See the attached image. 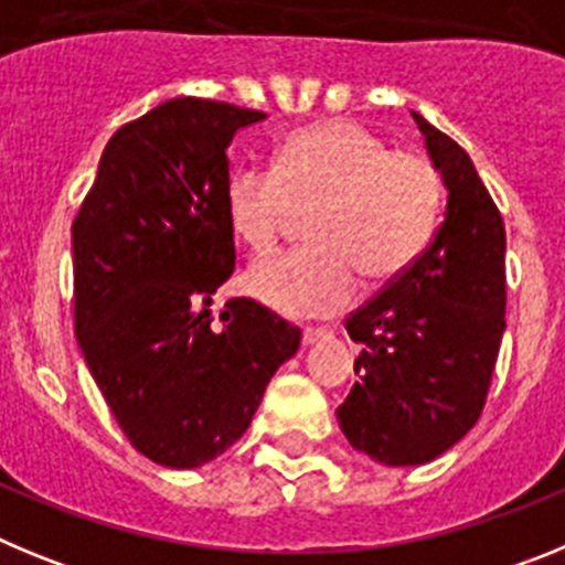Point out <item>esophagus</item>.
<instances>
[{
  "instance_id": "34e87169",
  "label": "esophagus",
  "mask_w": 565,
  "mask_h": 565,
  "mask_svg": "<svg viewBox=\"0 0 565 565\" xmlns=\"http://www.w3.org/2000/svg\"><path fill=\"white\" fill-rule=\"evenodd\" d=\"M328 328H306V331H302V344H313V342H319V339H326L328 337Z\"/></svg>"
}]
</instances>
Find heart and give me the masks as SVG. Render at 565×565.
I'll list each match as a JSON object with an SVG mask.
<instances>
[{"instance_id": "b5f03b06", "label": "heart", "mask_w": 565, "mask_h": 565, "mask_svg": "<svg viewBox=\"0 0 565 565\" xmlns=\"http://www.w3.org/2000/svg\"><path fill=\"white\" fill-rule=\"evenodd\" d=\"M441 178L430 158L391 149L382 135L331 118L282 138L271 172L237 167L223 214L239 246L266 254L294 212H307L306 246L254 263L243 288L286 317H331L367 286L398 277L430 243Z\"/></svg>"}]
</instances>
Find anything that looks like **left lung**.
I'll use <instances>...</instances> for the list:
<instances>
[{
  "label": "left lung",
  "instance_id": "left-lung-1",
  "mask_svg": "<svg viewBox=\"0 0 565 565\" xmlns=\"http://www.w3.org/2000/svg\"><path fill=\"white\" fill-rule=\"evenodd\" d=\"M447 186L436 237L344 322L362 353L339 404L344 438L387 467L447 452L478 422L507 311V232L469 154L413 113Z\"/></svg>",
  "mask_w": 565,
  "mask_h": 565
}]
</instances>
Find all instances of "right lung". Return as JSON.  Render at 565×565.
Returning a JSON list of instances; mask_svg holds the SVG:
<instances>
[{
  "mask_svg": "<svg viewBox=\"0 0 565 565\" xmlns=\"http://www.w3.org/2000/svg\"><path fill=\"white\" fill-rule=\"evenodd\" d=\"M263 118L209 98L149 109L109 138L73 221L78 348L124 436L161 467L226 452L299 348V328L254 299L209 311L234 271L226 149Z\"/></svg>",
  "mask_w": 565,
  "mask_h": 565,
  "instance_id": "right-lung-1",
  "label": "right lung"
}]
</instances>
